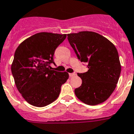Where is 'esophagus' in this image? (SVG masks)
<instances>
[{
    "mask_svg": "<svg viewBox=\"0 0 134 134\" xmlns=\"http://www.w3.org/2000/svg\"><path fill=\"white\" fill-rule=\"evenodd\" d=\"M69 75L70 77H72V76H75V75H76V73H75V72H73V73H69Z\"/></svg>",
    "mask_w": 134,
    "mask_h": 134,
    "instance_id": "obj_1",
    "label": "esophagus"
}]
</instances>
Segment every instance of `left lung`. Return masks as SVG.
<instances>
[{
  "mask_svg": "<svg viewBox=\"0 0 134 134\" xmlns=\"http://www.w3.org/2000/svg\"><path fill=\"white\" fill-rule=\"evenodd\" d=\"M78 59L88 63V71L78 73L82 84L75 90L79 99L90 105L104 102L115 90L121 72L115 45L97 32L81 31L67 35Z\"/></svg>",
  "mask_w": 134,
  "mask_h": 134,
  "instance_id": "left-lung-1",
  "label": "left lung"
}]
</instances>
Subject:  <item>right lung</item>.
<instances>
[{"instance_id":"right-lung-1","label":"right lung","mask_w":134,"mask_h":134,"mask_svg":"<svg viewBox=\"0 0 134 134\" xmlns=\"http://www.w3.org/2000/svg\"><path fill=\"white\" fill-rule=\"evenodd\" d=\"M67 35L38 32L17 48L12 73L19 93L33 106L45 107L59 96L61 87L69 79L67 72L51 70L55 49Z\"/></svg>"}]
</instances>
